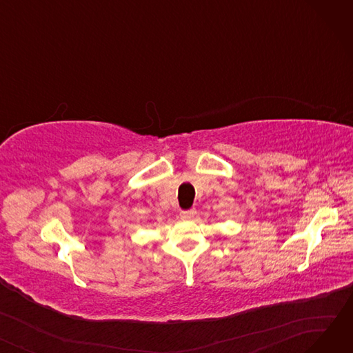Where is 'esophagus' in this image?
Listing matches in <instances>:
<instances>
[{
	"label": "esophagus",
	"mask_w": 353,
	"mask_h": 353,
	"mask_svg": "<svg viewBox=\"0 0 353 353\" xmlns=\"http://www.w3.org/2000/svg\"><path fill=\"white\" fill-rule=\"evenodd\" d=\"M194 216H196V210H194V209L183 210V212L180 213V217H181V219H184V220H190V219H193Z\"/></svg>",
	"instance_id": "1"
}]
</instances>
